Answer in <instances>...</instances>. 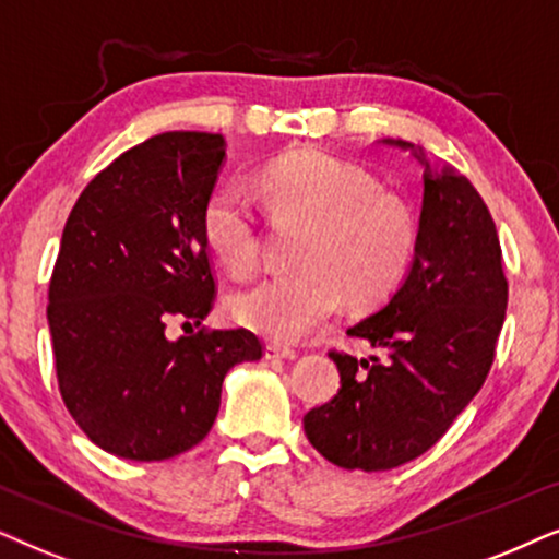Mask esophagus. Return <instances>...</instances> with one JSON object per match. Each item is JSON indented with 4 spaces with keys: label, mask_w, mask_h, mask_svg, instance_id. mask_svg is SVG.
Returning a JSON list of instances; mask_svg holds the SVG:
<instances>
[{
    "label": "esophagus",
    "mask_w": 559,
    "mask_h": 559,
    "mask_svg": "<svg viewBox=\"0 0 559 559\" xmlns=\"http://www.w3.org/2000/svg\"><path fill=\"white\" fill-rule=\"evenodd\" d=\"M265 357L267 360H296V353L292 347H284V345H267Z\"/></svg>",
    "instance_id": "esophagus-1"
}]
</instances>
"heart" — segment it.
<instances>
[{"label": "heart", "instance_id": "b5f03b06", "mask_svg": "<svg viewBox=\"0 0 559 559\" xmlns=\"http://www.w3.org/2000/svg\"><path fill=\"white\" fill-rule=\"evenodd\" d=\"M258 189L275 212L309 222L301 271L258 278L229 301L235 322L275 342L307 337L337 314L342 299L389 296L414 255V222L399 202L376 193L373 178L324 153L267 163ZM202 235L233 273L258 260V212L237 183L217 186L202 206Z\"/></svg>", "mask_w": 559, "mask_h": 559}]
</instances>
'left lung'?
Listing matches in <instances>:
<instances>
[{"label": "left lung", "instance_id": "1", "mask_svg": "<svg viewBox=\"0 0 559 559\" xmlns=\"http://www.w3.org/2000/svg\"><path fill=\"white\" fill-rule=\"evenodd\" d=\"M424 166V199L414 260L389 301L347 334L383 357L330 353L340 391L304 416L319 455L345 471H391L419 457L471 404L493 366L509 284L501 242L486 202L455 168Z\"/></svg>", "mask_w": 559, "mask_h": 559}]
</instances>
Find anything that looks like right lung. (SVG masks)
<instances>
[{"label": "right lung", "instance_id": "add662e5", "mask_svg": "<svg viewBox=\"0 0 559 559\" xmlns=\"http://www.w3.org/2000/svg\"><path fill=\"white\" fill-rule=\"evenodd\" d=\"M225 138L163 132L111 160L66 219L48 324L63 404L96 448L168 460L210 435L222 381L263 357L250 330L168 340L170 319L202 324L214 304L202 206Z\"/></svg>", "mask_w": 559, "mask_h": 559}]
</instances>
